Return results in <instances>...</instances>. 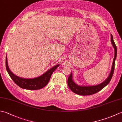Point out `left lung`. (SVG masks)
<instances>
[{
    "instance_id": "left-lung-1",
    "label": "left lung",
    "mask_w": 122,
    "mask_h": 122,
    "mask_svg": "<svg viewBox=\"0 0 122 122\" xmlns=\"http://www.w3.org/2000/svg\"><path fill=\"white\" fill-rule=\"evenodd\" d=\"M111 43L112 44L114 49L115 51V56L113 59V64H112L111 72L109 73L108 77L106 79L98 85L95 86H80L77 85L73 80L72 72H71L70 76L68 79V85L69 87L75 94H77L82 96H86V95H90L94 94H96L97 92L101 90L102 88L108 84L110 82L112 76L113 75L114 71V66H115V62L117 56V47L114 43L113 40V35L111 34Z\"/></svg>"
}]
</instances>
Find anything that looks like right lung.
<instances>
[{
	"mask_svg": "<svg viewBox=\"0 0 122 122\" xmlns=\"http://www.w3.org/2000/svg\"><path fill=\"white\" fill-rule=\"evenodd\" d=\"M59 65L57 64L53 66L39 77L34 78H24L18 77L11 72L8 66L7 55L6 56V67L7 72L17 85L25 89L37 90L44 87L49 83L52 73Z\"/></svg>",
	"mask_w": 122,
	"mask_h": 122,
	"instance_id": "1",
	"label": "right lung"
}]
</instances>
